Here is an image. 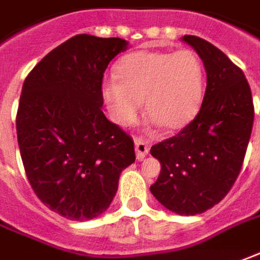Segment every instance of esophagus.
<instances>
[{"label": "esophagus", "mask_w": 260, "mask_h": 260, "mask_svg": "<svg viewBox=\"0 0 260 260\" xmlns=\"http://www.w3.org/2000/svg\"><path fill=\"white\" fill-rule=\"evenodd\" d=\"M134 150H136V158L139 161L144 160V157L148 154V143L143 139H136Z\"/></svg>", "instance_id": "esophagus-1"}]
</instances>
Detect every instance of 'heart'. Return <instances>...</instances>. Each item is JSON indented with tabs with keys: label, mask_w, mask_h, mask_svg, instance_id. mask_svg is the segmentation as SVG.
<instances>
[{
	"label": "heart",
	"mask_w": 260,
	"mask_h": 260,
	"mask_svg": "<svg viewBox=\"0 0 260 260\" xmlns=\"http://www.w3.org/2000/svg\"><path fill=\"white\" fill-rule=\"evenodd\" d=\"M116 80L102 85V98L117 124L132 123L144 110L150 120L167 132L192 123L201 110L205 71L191 49L177 52L136 51L114 66Z\"/></svg>",
	"instance_id": "obj_1"
}]
</instances>
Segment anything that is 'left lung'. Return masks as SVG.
<instances>
[{"instance_id": "left-lung-1", "label": "left lung", "mask_w": 260, "mask_h": 260, "mask_svg": "<svg viewBox=\"0 0 260 260\" xmlns=\"http://www.w3.org/2000/svg\"><path fill=\"white\" fill-rule=\"evenodd\" d=\"M181 39L201 58L207 89L194 121L150 150L161 164L150 191L175 214L197 215L222 201L236 181L252 133L253 102L243 72L222 51L194 35Z\"/></svg>"}]
</instances>
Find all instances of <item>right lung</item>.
I'll list each match as a JSON object with an SVG mask.
<instances>
[{
	"label": "right lung",
	"instance_id": "right-lung-1",
	"mask_svg": "<svg viewBox=\"0 0 260 260\" xmlns=\"http://www.w3.org/2000/svg\"><path fill=\"white\" fill-rule=\"evenodd\" d=\"M127 48L120 38L76 35L22 86L17 136L28 181L48 208L72 221L102 215L136 160L130 136L102 112L103 73Z\"/></svg>",
	"mask_w": 260,
	"mask_h": 260
}]
</instances>
